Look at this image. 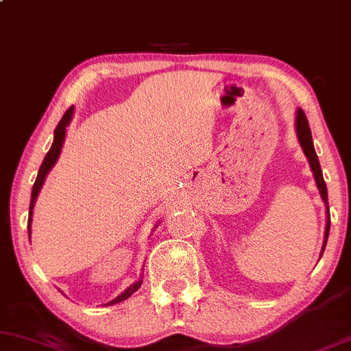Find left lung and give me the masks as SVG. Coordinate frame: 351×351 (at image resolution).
<instances>
[{
	"mask_svg": "<svg viewBox=\"0 0 351 351\" xmlns=\"http://www.w3.org/2000/svg\"><path fill=\"white\" fill-rule=\"evenodd\" d=\"M295 132H297V136H299V142H300L302 150H304L305 156H307V158H308L310 168H312L313 176H315V183H317L318 191H320L322 199H324L325 206H327V226H325V241H324V247H322V254H324L325 244H327L328 232H330V209H328L327 184H325L324 175H322L320 162H318V156H317V153H315V148H313L312 132H310L308 120H307V117H305L304 110H302V108H297V117H295Z\"/></svg>",
	"mask_w": 351,
	"mask_h": 351,
	"instance_id": "obj_1",
	"label": "left lung"
}]
</instances>
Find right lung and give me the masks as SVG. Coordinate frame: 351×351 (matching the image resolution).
Masks as SVG:
<instances>
[{"instance_id":"add662e5","label":"right lung","mask_w":351,"mask_h":351,"mask_svg":"<svg viewBox=\"0 0 351 351\" xmlns=\"http://www.w3.org/2000/svg\"><path fill=\"white\" fill-rule=\"evenodd\" d=\"M72 114H74V106L67 108L66 114L62 115V119H60V122L58 123V127H56V130H54V142H52L51 150L47 152L46 156H44V162H43L41 168H39V171H38V178H36L34 184H33V193H31V203H29V219H27V232H29V239H31V219H33V208H34L36 198H38L39 189H41L44 180H46V175H47V173H49L51 168L54 167L56 160L59 158L60 148H62V143H64V136H66V127L71 123ZM140 285H142V280H136L135 284H132L130 287L127 289V291H123L119 297H117V299H114L112 302H108L107 305L119 304V302L128 299V297H130L132 293L138 291Z\"/></svg>"}]
</instances>
